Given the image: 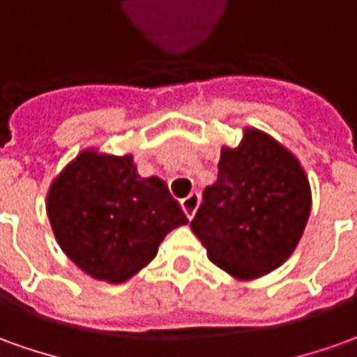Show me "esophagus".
<instances>
[{
    "label": "esophagus",
    "mask_w": 357,
    "mask_h": 357,
    "mask_svg": "<svg viewBox=\"0 0 357 357\" xmlns=\"http://www.w3.org/2000/svg\"><path fill=\"white\" fill-rule=\"evenodd\" d=\"M199 203H201L199 193H189L188 197L181 199V209L188 215V219H193V215H195L199 209Z\"/></svg>",
    "instance_id": "34e87169"
}]
</instances>
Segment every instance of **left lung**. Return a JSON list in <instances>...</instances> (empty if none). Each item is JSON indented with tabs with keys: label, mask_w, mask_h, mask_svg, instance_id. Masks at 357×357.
Wrapping results in <instances>:
<instances>
[{
	"label": "left lung",
	"mask_w": 357,
	"mask_h": 357,
	"mask_svg": "<svg viewBox=\"0 0 357 357\" xmlns=\"http://www.w3.org/2000/svg\"><path fill=\"white\" fill-rule=\"evenodd\" d=\"M311 215V185L297 156L246 127L236 148H220L219 178L191 220L209 260L232 278L258 280L297 248Z\"/></svg>",
	"instance_id": "8db88e82"
}]
</instances>
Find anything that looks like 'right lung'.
<instances>
[{
  "instance_id": "right-lung-1",
  "label": "right lung",
  "mask_w": 357,
  "mask_h": 357,
  "mask_svg": "<svg viewBox=\"0 0 357 357\" xmlns=\"http://www.w3.org/2000/svg\"><path fill=\"white\" fill-rule=\"evenodd\" d=\"M46 213L60 248L96 280L123 283L158 254L169 230L188 225L164 179L138 176L132 154L86 148L52 179Z\"/></svg>"
}]
</instances>
